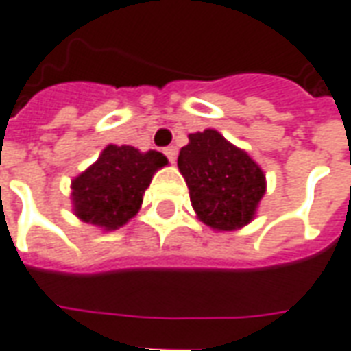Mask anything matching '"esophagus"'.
I'll return each mask as SVG.
<instances>
[{"label": "esophagus", "instance_id": "obj_1", "mask_svg": "<svg viewBox=\"0 0 351 351\" xmlns=\"http://www.w3.org/2000/svg\"><path fill=\"white\" fill-rule=\"evenodd\" d=\"M164 155L168 156L170 162H176V158H178V149L173 147V145H170V147L164 149Z\"/></svg>", "mask_w": 351, "mask_h": 351}]
</instances>
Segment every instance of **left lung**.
Wrapping results in <instances>:
<instances>
[{
    "mask_svg": "<svg viewBox=\"0 0 351 351\" xmlns=\"http://www.w3.org/2000/svg\"><path fill=\"white\" fill-rule=\"evenodd\" d=\"M178 166L200 221L217 230L247 225L265 195V173L217 130L196 132L181 147Z\"/></svg>",
    "mask_w": 351,
    "mask_h": 351,
    "instance_id": "1",
    "label": "left lung"
}]
</instances>
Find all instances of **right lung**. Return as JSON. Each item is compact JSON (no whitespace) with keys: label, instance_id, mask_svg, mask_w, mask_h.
Instances as JSON below:
<instances>
[{"label":"right lung","instance_id":"1","mask_svg":"<svg viewBox=\"0 0 351 351\" xmlns=\"http://www.w3.org/2000/svg\"><path fill=\"white\" fill-rule=\"evenodd\" d=\"M168 158L158 151L140 153L130 145H108L90 168L73 180V208L79 219L115 230L140 210L143 193Z\"/></svg>","mask_w":351,"mask_h":351}]
</instances>
